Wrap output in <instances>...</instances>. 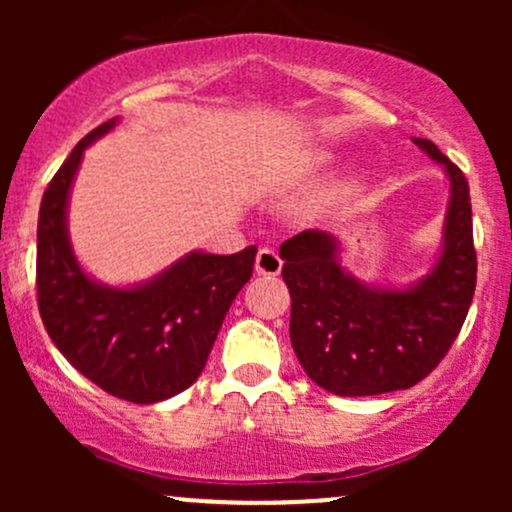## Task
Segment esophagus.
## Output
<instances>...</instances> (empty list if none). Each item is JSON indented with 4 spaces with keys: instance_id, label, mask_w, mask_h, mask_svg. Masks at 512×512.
Masks as SVG:
<instances>
[{
    "instance_id": "obj_1",
    "label": "esophagus",
    "mask_w": 512,
    "mask_h": 512,
    "mask_svg": "<svg viewBox=\"0 0 512 512\" xmlns=\"http://www.w3.org/2000/svg\"><path fill=\"white\" fill-rule=\"evenodd\" d=\"M281 257L279 252L274 248H260L257 250V257H255V269L257 274H267V276H276L281 272Z\"/></svg>"
}]
</instances>
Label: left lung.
<instances>
[{"instance_id": "left-lung-1", "label": "left lung", "mask_w": 512, "mask_h": 512, "mask_svg": "<svg viewBox=\"0 0 512 512\" xmlns=\"http://www.w3.org/2000/svg\"><path fill=\"white\" fill-rule=\"evenodd\" d=\"M450 178L445 248L407 291L368 289L337 262V240L303 231L281 243L291 293V344L308 378L339 397L407 390L443 361L477 289L467 178L428 139H414Z\"/></svg>"}]
</instances>
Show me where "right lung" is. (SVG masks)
Returning <instances> with one entry per match:
<instances>
[{"label":"right lung","mask_w":512,"mask_h":512,"mask_svg":"<svg viewBox=\"0 0 512 512\" xmlns=\"http://www.w3.org/2000/svg\"><path fill=\"white\" fill-rule=\"evenodd\" d=\"M113 125L103 122L74 146L40 202L38 310L50 339L81 375L125 402L154 404L199 378L223 317L250 281L257 248L192 252L137 289L88 279L69 248L64 214L84 149Z\"/></svg>","instance_id":"1"}]
</instances>
